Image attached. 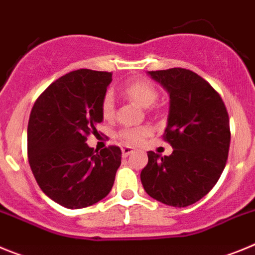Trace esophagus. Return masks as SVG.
Wrapping results in <instances>:
<instances>
[{
  "mask_svg": "<svg viewBox=\"0 0 255 255\" xmlns=\"http://www.w3.org/2000/svg\"><path fill=\"white\" fill-rule=\"evenodd\" d=\"M121 150H123L124 157H128V155L131 154V153L134 152V149H132L131 147H123V148H121Z\"/></svg>",
  "mask_w": 255,
  "mask_h": 255,
  "instance_id": "obj_1",
  "label": "esophagus"
}]
</instances>
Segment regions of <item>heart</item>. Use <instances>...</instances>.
<instances>
[{"label":"heart","mask_w":255,"mask_h":255,"mask_svg":"<svg viewBox=\"0 0 255 255\" xmlns=\"http://www.w3.org/2000/svg\"><path fill=\"white\" fill-rule=\"evenodd\" d=\"M124 93L130 100L140 105L141 107H150L158 98V92L145 80H132L125 84ZM101 112L106 120L111 119L115 112V100L111 93H106L101 102ZM149 128L147 126H136V128H124L119 131V138L126 144H138L145 136L149 135Z\"/></svg>","instance_id":"obj_1"}]
</instances>
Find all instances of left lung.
I'll list each match as a JSON object with an SVG mask.
<instances>
[{"instance_id": "8db88e82", "label": "left lung", "mask_w": 255, "mask_h": 255, "mask_svg": "<svg viewBox=\"0 0 255 255\" xmlns=\"http://www.w3.org/2000/svg\"><path fill=\"white\" fill-rule=\"evenodd\" d=\"M148 74L170 94L163 139L173 150L164 157L148 152L141 184L161 203L190 206L208 194L226 166L231 138L226 106L213 87L190 70Z\"/></svg>"}]
</instances>
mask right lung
Wrapping results in <instances>:
<instances>
[{
    "label": "right lung",
    "mask_w": 255,
    "mask_h": 255,
    "mask_svg": "<svg viewBox=\"0 0 255 255\" xmlns=\"http://www.w3.org/2000/svg\"><path fill=\"white\" fill-rule=\"evenodd\" d=\"M111 82L107 71L75 70L52 83L31 108V172L44 194L66 208H85L103 199L120 167V148L98 152L85 143L103 121L101 102Z\"/></svg>",
    "instance_id": "right-lung-1"
}]
</instances>
